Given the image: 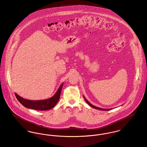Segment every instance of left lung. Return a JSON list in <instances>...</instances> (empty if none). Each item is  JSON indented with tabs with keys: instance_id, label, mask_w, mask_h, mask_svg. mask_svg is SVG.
Here are the masks:
<instances>
[{
	"instance_id": "obj_1",
	"label": "left lung",
	"mask_w": 147,
	"mask_h": 147,
	"mask_svg": "<svg viewBox=\"0 0 147 147\" xmlns=\"http://www.w3.org/2000/svg\"><path fill=\"white\" fill-rule=\"evenodd\" d=\"M84 99H85V101L86 102V103L88 104V105H89L90 107H93V108H94V109H98V110H105V111H107V110H110V109H102V108H100V107H96V106H93V105H92L90 103H89L87 100H86V99L84 97Z\"/></svg>"
}]
</instances>
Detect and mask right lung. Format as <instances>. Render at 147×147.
<instances>
[{
    "label": "right lung",
    "instance_id": "1",
    "mask_svg": "<svg viewBox=\"0 0 147 147\" xmlns=\"http://www.w3.org/2000/svg\"><path fill=\"white\" fill-rule=\"evenodd\" d=\"M63 83L61 84L59 89L55 94L51 98L44 100H38V101H32L24 99L19 96L18 94L15 93V96L18 99V100L21 103L22 105L26 108L45 111L47 110H50L54 107L60 98L61 93L62 91V89L63 87Z\"/></svg>",
    "mask_w": 147,
    "mask_h": 147
}]
</instances>
